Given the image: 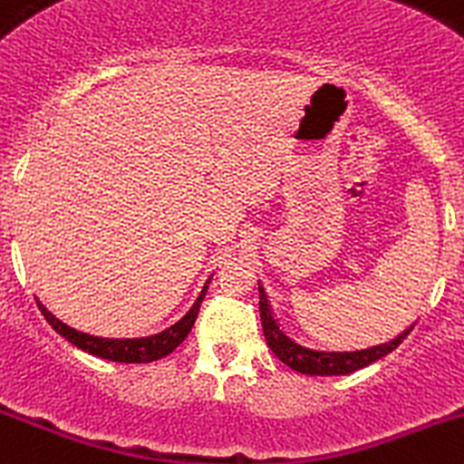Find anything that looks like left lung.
Here are the masks:
<instances>
[{
    "mask_svg": "<svg viewBox=\"0 0 464 464\" xmlns=\"http://www.w3.org/2000/svg\"><path fill=\"white\" fill-rule=\"evenodd\" d=\"M260 292V322H263V333L265 340H267L269 349L276 353V358L281 362H285L287 367H292L295 372L310 376H340V374H352V372L362 370V367L372 365L379 358L388 356L406 340L408 333L415 328V324L406 328L403 333H399L394 340L385 342V344L370 346V349H361V352H322V349H310L304 346L301 342H296L295 337L287 335L283 331V326L278 324V319L274 317V310L269 305L267 292L258 283Z\"/></svg>",
    "mask_w": 464,
    "mask_h": 464,
    "instance_id": "8db88e82",
    "label": "left lung"
}]
</instances>
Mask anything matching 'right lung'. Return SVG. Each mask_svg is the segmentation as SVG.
Masks as SVG:
<instances>
[{"label":"right lung","instance_id":"right-lung-1","mask_svg":"<svg viewBox=\"0 0 464 464\" xmlns=\"http://www.w3.org/2000/svg\"><path fill=\"white\" fill-rule=\"evenodd\" d=\"M213 278V274L208 276V281L204 283L201 287L199 296L195 299L192 308L183 314L179 322H174L172 326H168L165 331L154 333V335L147 337H99V335H90V333L76 331V328L67 326L65 322H61L58 317H53L44 304L40 299H35L38 304L40 313L44 314V319L49 322V326L58 333V335L65 337L67 342H72L74 346L83 349V352L92 353V356L103 358V361H112V362H151V361H160L168 353H172L179 344L188 337V333L192 331L195 326L197 313L201 308V301H204L206 290H208V283Z\"/></svg>","mask_w":464,"mask_h":464}]
</instances>
